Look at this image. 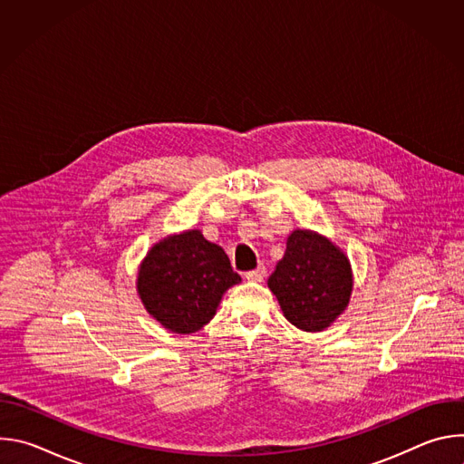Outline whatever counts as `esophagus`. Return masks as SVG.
Returning a JSON list of instances; mask_svg holds the SVG:
<instances>
[{
	"mask_svg": "<svg viewBox=\"0 0 464 464\" xmlns=\"http://www.w3.org/2000/svg\"><path fill=\"white\" fill-rule=\"evenodd\" d=\"M264 276H266V268H264V266H258V268H255V270L244 274V277H246L247 281H251V283H260V281L264 279Z\"/></svg>",
	"mask_w": 464,
	"mask_h": 464,
	"instance_id": "34e87169",
	"label": "esophagus"
}]
</instances>
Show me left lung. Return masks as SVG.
<instances>
[{
  "instance_id": "left-lung-1",
  "label": "left lung",
  "mask_w": 464,
  "mask_h": 464,
  "mask_svg": "<svg viewBox=\"0 0 464 464\" xmlns=\"http://www.w3.org/2000/svg\"><path fill=\"white\" fill-rule=\"evenodd\" d=\"M285 317L304 333H323L349 306L354 276L345 251L333 240L294 229L268 279Z\"/></svg>"
}]
</instances>
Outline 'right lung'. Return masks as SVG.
Masks as SVG:
<instances>
[{
	"label": "right lung",
	"mask_w": 464,
	"mask_h": 464,
	"mask_svg": "<svg viewBox=\"0 0 464 464\" xmlns=\"http://www.w3.org/2000/svg\"><path fill=\"white\" fill-rule=\"evenodd\" d=\"M242 279L226 251L187 229L156 242L138 270V295L145 310L174 334H192L208 324L224 294Z\"/></svg>",
	"instance_id": "1"
}]
</instances>
